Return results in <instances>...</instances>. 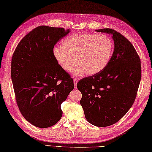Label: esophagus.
<instances>
[{"mask_svg": "<svg viewBox=\"0 0 152 152\" xmlns=\"http://www.w3.org/2000/svg\"><path fill=\"white\" fill-rule=\"evenodd\" d=\"M78 80L76 79H74V88H76L77 87V83H78Z\"/></svg>", "mask_w": 152, "mask_h": 152, "instance_id": "1", "label": "esophagus"}]
</instances>
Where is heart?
<instances>
[{"label":"heart","mask_w":152,"mask_h":152,"mask_svg":"<svg viewBox=\"0 0 152 152\" xmlns=\"http://www.w3.org/2000/svg\"><path fill=\"white\" fill-rule=\"evenodd\" d=\"M114 44L104 34L78 33L70 35L63 41L62 46L53 49V56L59 66L66 72L73 71L76 76L84 73L93 75L101 72L110 60Z\"/></svg>","instance_id":"heart-1"}]
</instances>
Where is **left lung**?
<instances>
[{
  "label": "left lung",
  "mask_w": 152,
  "mask_h": 152,
  "mask_svg": "<svg viewBox=\"0 0 152 152\" xmlns=\"http://www.w3.org/2000/svg\"><path fill=\"white\" fill-rule=\"evenodd\" d=\"M112 35L114 50L107 65L101 72L77 83L82 93L80 104L90 124L104 127L118 122L126 114L136 98L141 79V64L134 46L112 28L96 30Z\"/></svg>",
  "instance_id": "obj_1"
}]
</instances>
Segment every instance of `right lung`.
<instances>
[{
    "label": "right lung",
    "instance_id": "add662e5",
    "mask_svg": "<svg viewBox=\"0 0 152 152\" xmlns=\"http://www.w3.org/2000/svg\"><path fill=\"white\" fill-rule=\"evenodd\" d=\"M70 29L42 25L22 38L13 54L11 77L21 114L32 125L50 127L62 117V102L74 89L73 79L53 56Z\"/></svg>",
    "mask_w": 152,
    "mask_h": 152
}]
</instances>
